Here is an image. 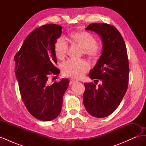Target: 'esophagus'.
<instances>
[{
    "instance_id": "esophagus-1",
    "label": "esophagus",
    "mask_w": 146,
    "mask_h": 146,
    "mask_svg": "<svg viewBox=\"0 0 146 146\" xmlns=\"http://www.w3.org/2000/svg\"><path fill=\"white\" fill-rule=\"evenodd\" d=\"M76 82H77V80H74V79H70V81H69V83L70 84H73V83H76Z\"/></svg>"
}]
</instances>
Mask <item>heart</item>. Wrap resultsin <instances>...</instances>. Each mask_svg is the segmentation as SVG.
I'll list each match as a JSON object with an SVG mask.
<instances>
[{
  "instance_id": "obj_1",
  "label": "heart",
  "mask_w": 146,
  "mask_h": 146,
  "mask_svg": "<svg viewBox=\"0 0 146 146\" xmlns=\"http://www.w3.org/2000/svg\"><path fill=\"white\" fill-rule=\"evenodd\" d=\"M70 36L73 41L84 48V53L90 58H98L100 54V48L96 44V39L91 34L86 32H76L70 34ZM67 42L63 37L58 38L54 45L56 56L60 60L63 59L67 54ZM90 68L89 63L83 59H69L61 66L64 76L75 78H82Z\"/></svg>"
}]
</instances>
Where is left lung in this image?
Returning a JSON list of instances; mask_svg holds the SVG:
<instances>
[{
  "label": "left lung",
  "mask_w": 146,
  "mask_h": 146,
  "mask_svg": "<svg viewBox=\"0 0 146 146\" xmlns=\"http://www.w3.org/2000/svg\"><path fill=\"white\" fill-rule=\"evenodd\" d=\"M85 30L98 34L102 41V55L89 74L91 79L98 82V79L102 83L98 86L92 82L84 83L83 104L92 116L105 117L115 111L127 90L129 66L127 48L121 33L113 25L93 23Z\"/></svg>",
  "instance_id": "obj_1"
}]
</instances>
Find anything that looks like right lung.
Masks as SVG:
<instances>
[{
    "instance_id": "add662e5",
    "label": "right lung",
    "mask_w": 146,
    "mask_h": 146,
    "mask_svg": "<svg viewBox=\"0 0 146 146\" xmlns=\"http://www.w3.org/2000/svg\"><path fill=\"white\" fill-rule=\"evenodd\" d=\"M62 33V27L47 24L33 30L25 38L15 56V74L22 99L26 108L39 120L50 121L58 116L69 80L62 78L52 85L47 83L50 74L60 70L54 50L56 40Z\"/></svg>"
}]
</instances>
